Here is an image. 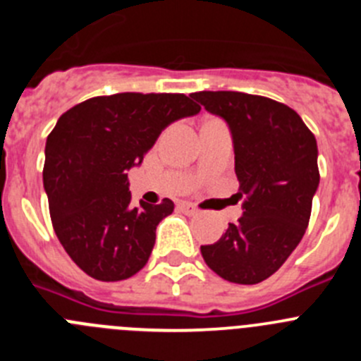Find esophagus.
<instances>
[{
  "label": "esophagus",
  "instance_id": "obj_1",
  "mask_svg": "<svg viewBox=\"0 0 361 361\" xmlns=\"http://www.w3.org/2000/svg\"><path fill=\"white\" fill-rule=\"evenodd\" d=\"M178 208H180L183 213H186V215H195V213H199V208L191 202H180L178 204Z\"/></svg>",
  "mask_w": 361,
  "mask_h": 361
}]
</instances>
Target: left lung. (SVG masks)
I'll use <instances>...</instances> for the list:
<instances>
[{
	"label": "left lung",
	"mask_w": 361,
	"mask_h": 361,
	"mask_svg": "<svg viewBox=\"0 0 361 361\" xmlns=\"http://www.w3.org/2000/svg\"><path fill=\"white\" fill-rule=\"evenodd\" d=\"M197 103L228 123L242 216L204 262L233 283H258L280 269L304 237L320 183L317 139L293 108L242 92H195Z\"/></svg>",
	"instance_id": "obj_1"
}]
</instances>
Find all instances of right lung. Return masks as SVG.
<instances>
[{
	"instance_id": "right-lung-1",
	"label": "right lung",
	"mask_w": 361,
	"mask_h": 361,
	"mask_svg": "<svg viewBox=\"0 0 361 361\" xmlns=\"http://www.w3.org/2000/svg\"><path fill=\"white\" fill-rule=\"evenodd\" d=\"M199 111L184 94L124 92L86 99L59 117L44 146L43 186L54 231L86 275L117 282L146 266L173 202L133 208L128 170L168 124Z\"/></svg>"
}]
</instances>
